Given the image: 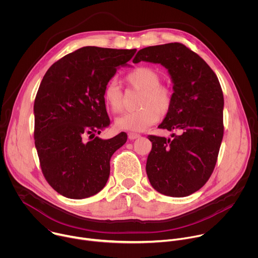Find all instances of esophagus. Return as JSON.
I'll return each mask as SVG.
<instances>
[{"label": "esophagus", "instance_id": "obj_1", "mask_svg": "<svg viewBox=\"0 0 258 258\" xmlns=\"http://www.w3.org/2000/svg\"><path fill=\"white\" fill-rule=\"evenodd\" d=\"M127 137H128V139H130V140H135V139L140 138L141 136H140L139 134H136V133H128Z\"/></svg>", "mask_w": 258, "mask_h": 258}]
</instances>
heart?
<instances>
[{
	"mask_svg": "<svg viewBox=\"0 0 258 258\" xmlns=\"http://www.w3.org/2000/svg\"><path fill=\"white\" fill-rule=\"evenodd\" d=\"M125 82L142 92L139 104L141 109L117 117L115 125L121 131L144 132L159 120L160 113L165 114L169 111L173 100L172 92L169 88L160 85L159 72L148 66H140L130 71L125 77ZM102 98L110 111L119 113L122 110V91L115 80L105 85Z\"/></svg>",
	"mask_w": 258,
	"mask_h": 258,
	"instance_id": "heart-1",
	"label": "heart"
}]
</instances>
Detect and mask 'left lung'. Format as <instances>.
<instances>
[{
  "instance_id": "obj_1",
  "label": "left lung",
  "mask_w": 258,
  "mask_h": 258,
  "mask_svg": "<svg viewBox=\"0 0 258 258\" xmlns=\"http://www.w3.org/2000/svg\"><path fill=\"white\" fill-rule=\"evenodd\" d=\"M134 62L161 64L172 83L171 108L159 128L178 135L148 136L146 172L151 186L170 197H186L210 177L224 136V95L217 77L196 53L179 43L144 48Z\"/></svg>"
}]
</instances>
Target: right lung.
I'll return each mask as SVG.
<instances>
[{
    "label": "right lung",
    "mask_w": 258,
    "mask_h": 258,
    "mask_svg": "<svg viewBox=\"0 0 258 258\" xmlns=\"http://www.w3.org/2000/svg\"><path fill=\"white\" fill-rule=\"evenodd\" d=\"M136 51L84 47L55 62L41 82L33 105L34 145L47 181L66 198L99 193L110 158L126 142L123 132L108 140L96 134L110 124L103 89L120 67L132 66Z\"/></svg>",
    "instance_id": "obj_1"
}]
</instances>
